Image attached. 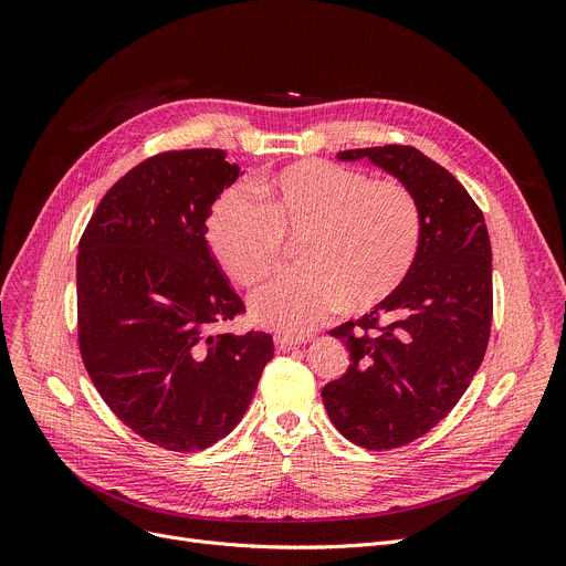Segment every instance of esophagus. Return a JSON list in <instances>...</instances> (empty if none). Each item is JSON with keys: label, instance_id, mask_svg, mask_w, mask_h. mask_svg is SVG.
Segmentation results:
<instances>
[{"label": "esophagus", "instance_id": "34e87169", "mask_svg": "<svg viewBox=\"0 0 566 566\" xmlns=\"http://www.w3.org/2000/svg\"><path fill=\"white\" fill-rule=\"evenodd\" d=\"M307 342H312V335H277V337H275V344H277V348H282V350L295 348V346L307 344Z\"/></svg>", "mask_w": 566, "mask_h": 566}]
</instances>
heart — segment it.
<instances>
[{"label": "heart", "instance_id": "b5f03b06", "mask_svg": "<svg viewBox=\"0 0 566 566\" xmlns=\"http://www.w3.org/2000/svg\"><path fill=\"white\" fill-rule=\"evenodd\" d=\"M259 203L243 188L224 190L206 218V243L235 284L254 289L284 261V241L303 238V271L254 293L263 328L303 335L348 303L371 310L410 275L422 243L418 199L399 181H369L328 160L293 163L256 178Z\"/></svg>", "mask_w": 566, "mask_h": 566}]
</instances>
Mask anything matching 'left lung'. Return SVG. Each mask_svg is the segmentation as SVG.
Listing matches in <instances>:
<instances>
[{
  "mask_svg": "<svg viewBox=\"0 0 566 566\" xmlns=\"http://www.w3.org/2000/svg\"><path fill=\"white\" fill-rule=\"evenodd\" d=\"M337 158H367L395 176L422 213L418 261L399 291L328 333L346 344L350 365L321 392L342 436L365 450H395L431 431L484 360L493 314L491 241L480 206L418 148H350Z\"/></svg>",
  "mask_w": 566,
  "mask_h": 566,
  "instance_id": "8db88e82",
  "label": "left lung"
}]
</instances>
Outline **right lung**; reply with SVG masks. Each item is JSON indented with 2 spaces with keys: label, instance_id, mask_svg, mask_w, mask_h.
Wrapping results in <instances>:
<instances>
[{
  "label": "right lung",
  "instance_id": "right-lung-1",
  "mask_svg": "<svg viewBox=\"0 0 566 566\" xmlns=\"http://www.w3.org/2000/svg\"><path fill=\"white\" fill-rule=\"evenodd\" d=\"M241 167L220 148L148 158L107 190L77 252L84 367L144 440L197 452L245 415L273 358L265 333H216L243 312L206 243V218Z\"/></svg>",
  "mask_w": 566,
  "mask_h": 566
}]
</instances>
